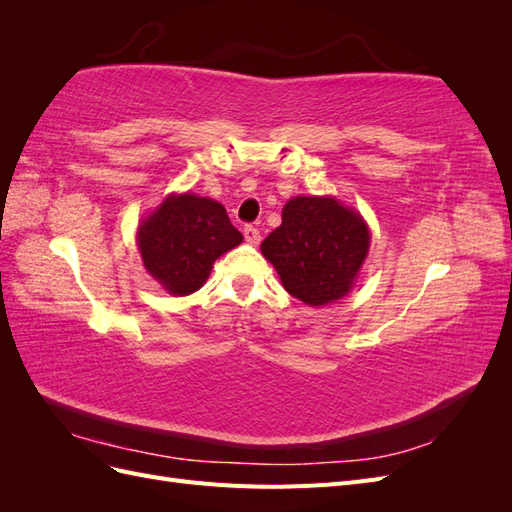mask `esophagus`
Segmentation results:
<instances>
[{"label": "esophagus", "instance_id": "esophagus-1", "mask_svg": "<svg viewBox=\"0 0 512 512\" xmlns=\"http://www.w3.org/2000/svg\"><path fill=\"white\" fill-rule=\"evenodd\" d=\"M243 235H245V241L250 245H258L260 243V230L256 226H245L243 228Z\"/></svg>", "mask_w": 512, "mask_h": 512}]
</instances>
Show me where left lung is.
Masks as SVG:
<instances>
[{
    "label": "left lung",
    "instance_id": "obj_1",
    "mask_svg": "<svg viewBox=\"0 0 512 512\" xmlns=\"http://www.w3.org/2000/svg\"><path fill=\"white\" fill-rule=\"evenodd\" d=\"M260 250L294 299L318 307L350 292L369 252V228L331 196H297Z\"/></svg>",
    "mask_w": 512,
    "mask_h": 512
}]
</instances>
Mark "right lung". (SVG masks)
I'll return each instance as SVG.
<instances>
[{
  "label": "right lung",
  "instance_id": "add662e5",
  "mask_svg": "<svg viewBox=\"0 0 512 512\" xmlns=\"http://www.w3.org/2000/svg\"><path fill=\"white\" fill-rule=\"evenodd\" d=\"M145 269L170 294H192L207 282L213 262L243 241L226 209L211 198L173 194L136 232Z\"/></svg>",
  "mask_w": 512,
  "mask_h": 512
}]
</instances>
